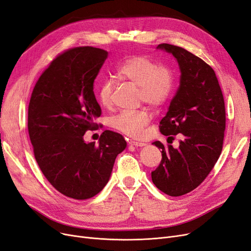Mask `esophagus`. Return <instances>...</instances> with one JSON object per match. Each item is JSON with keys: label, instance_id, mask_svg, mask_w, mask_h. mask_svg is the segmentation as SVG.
Wrapping results in <instances>:
<instances>
[{"label": "esophagus", "instance_id": "1", "mask_svg": "<svg viewBox=\"0 0 251 251\" xmlns=\"http://www.w3.org/2000/svg\"><path fill=\"white\" fill-rule=\"evenodd\" d=\"M128 144L135 146V148H138V146H139V148H141V146L145 145V143H143V142H138V141H135V140H129Z\"/></svg>", "mask_w": 251, "mask_h": 251}]
</instances>
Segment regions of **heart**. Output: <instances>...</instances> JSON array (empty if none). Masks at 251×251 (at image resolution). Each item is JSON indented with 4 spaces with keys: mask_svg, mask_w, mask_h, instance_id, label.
I'll return each instance as SVG.
<instances>
[{
    "mask_svg": "<svg viewBox=\"0 0 251 251\" xmlns=\"http://www.w3.org/2000/svg\"><path fill=\"white\" fill-rule=\"evenodd\" d=\"M116 75L124 81L132 83L139 88L138 99L148 105L158 108L165 102L174 88V72L167 65L158 64L145 55H134L125 59L115 70ZM114 84L103 80L98 88V98L106 108L112 106ZM151 120L148 109L122 111L109 119V125L116 131L133 138L143 135L145 126Z\"/></svg>",
    "mask_w": 251,
    "mask_h": 251,
    "instance_id": "obj_1",
    "label": "heart"
}]
</instances>
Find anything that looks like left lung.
Masks as SVG:
<instances>
[{
    "label": "left lung",
    "instance_id": "obj_1",
    "mask_svg": "<svg viewBox=\"0 0 251 251\" xmlns=\"http://www.w3.org/2000/svg\"><path fill=\"white\" fill-rule=\"evenodd\" d=\"M158 48L176 58L181 73L179 87L159 127L169 136L168 143L177 134L181 139L178 149L160 141L152 143L162 150V160L151 172V179L162 192L180 196L200 186L220 157L226 105L217 76L208 63L184 48L169 43Z\"/></svg>",
    "mask_w": 251,
    "mask_h": 251
}]
</instances>
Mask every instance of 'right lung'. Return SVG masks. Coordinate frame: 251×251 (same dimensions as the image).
I'll use <instances>...</instances> for the list:
<instances>
[{
	"instance_id": "add662e5",
	"label": "right lung",
	"mask_w": 251,
	"mask_h": 251,
	"mask_svg": "<svg viewBox=\"0 0 251 251\" xmlns=\"http://www.w3.org/2000/svg\"><path fill=\"white\" fill-rule=\"evenodd\" d=\"M108 51L76 47L59 54L37 80L28 109V131L34 157L57 191L87 200L108 183L117 154L126 146L124 137L105 131L100 143L83 136L99 125L101 109L94 96V80Z\"/></svg>"
}]
</instances>
